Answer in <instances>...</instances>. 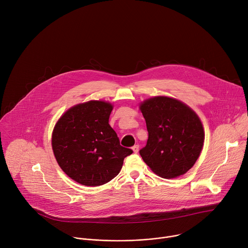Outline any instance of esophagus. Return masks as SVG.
<instances>
[{"instance_id": "34e87169", "label": "esophagus", "mask_w": 248, "mask_h": 248, "mask_svg": "<svg viewBox=\"0 0 248 248\" xmlns=\"http://www.w3.org/2000/svg\"><path fill=\"white\" fill-rule=\"evenodd\" d=\"M132 150H133L134 153H137L138 150H139V145H134V146L132 147Z\"/></svg>"}]
</instances>
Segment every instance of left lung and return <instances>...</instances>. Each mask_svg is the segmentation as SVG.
<instances>
[{
	"instance_id": "obj_1",
	"label": "left lung",
	"mask_w": 248,
	"mask_h": 248,
	"mask_svg": "<svg viewBox=\"0 0 248 248\" xmlns=\"http://www.w3.org/2000/svg\"><path fill=\"white\" fill-rule=\"evenodd\" d=\"M147 126L146 146L139 151L158 175L172 179L185 174L198 159L204 142L200 119L183 102L165 96L140 105Z\"/></svg>"
}]
</instances>
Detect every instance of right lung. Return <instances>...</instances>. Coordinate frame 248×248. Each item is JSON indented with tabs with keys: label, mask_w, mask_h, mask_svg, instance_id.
<instances>
[{
	"label": "right lung",
	"mask_w": 248,
	"mask_h": 248,
	"mask_svg": "<svg viewBox=\"0 0 248 248\" xmlns=\"http://www.w3.org/2000/svg\"><path fill=\"white\" fill-rule=\"evenodd\" d=\"M110 103L89 101L68 109L56 124L52 147L61 169L77 183L99 186L117 176L131 149L109 124Z\"/></svg>",
	"instance_id": "obj_1"
}]
</instances>
